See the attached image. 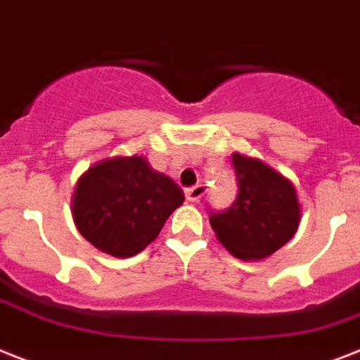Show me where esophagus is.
<instances>
[{"instance_id":"obj_1","label":"esophagus","mask_w":360,"mask_h":360,"mask_svg":"<svg viewBox=\"0 0 360 360\" xmlns=\"http://www.w3.org/2000/svg\"><path fill=\"white\" fill-rule=\"evenodd\" d=\"M206 193V189H204V186H193V187H187L186 189V198L189 202H198L202 198V195Z\"/></svg>"}]
</instances>
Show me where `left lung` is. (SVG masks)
I'll return each mask as SVG.
<instances>
[{
	"mask_svg": "<svg viewBox=\"0 0 360 360\" xmlns=\"http://www.w3.org/2000/svg\"><path fill=\"white\" fill-rule=\"evenodd\" d=\"M231 162L237 198L226 212L212 213L210 224L231 255L243 261L265 259L298 230L302 206L296 187L259 158L233 153Z\"/></svg>",
	"mask_w": 360,
	"mask_h": 360,
	"instance_id": "8db88e82",
	"label": "left lung"
}]
</instances>
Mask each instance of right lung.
<instances>
[{
    "label": "right lung",
    "mask_w": 360,
    "mask_h": 360,
    "mask_svg": "<svg viewBox=\"0 0 360 360\" xmlns=\"http://www.w3.org/2000/svg\"><path fill=\"white\" fill-rule=\"evenodd\" d=\"M182 202L178 184L150 167L147 158L114 156L77 180L71 215L80 236L97 250L132 257L158 237Z\"/></svg>",
    "instance_id": "right-lung-1"
}]
</instances>
